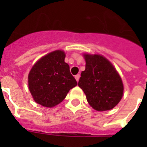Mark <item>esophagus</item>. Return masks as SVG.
I'll use <instances>...</instances> for the list:
<instances>
[{"label": "esophagus", "instance_id": "34e87169", "mask_svg": "<svg viewBox=\"0 0 147 147\" xmlns=\"http://www.w3.org/2000/svg\"><path fill=\"white\" fill-rule=\"evenodd\" d=\"M75 78H76V81H77V82H78V80H79V78H80V75H79V74H77L76 76H75Z\"/></svg>", "mask_w": 147, "mask_h": 147}]
</instances>
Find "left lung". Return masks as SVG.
<instances>
[{
    "instance_id": "obj_1",
    "label": "left lung",
    "mask_w": 147,
    "mask_h": 147,
    "mask_svg": "<svg viewBox=\"0 0 147 147\" xmlns=\"http://www.w3.org/2000/svg\"><path fill=\"white\" fill-rule=\"evenodd\" d=\"M85 70L82 71L78 86L88 104L98 111L114 108L123 97V85L114 65L100 55L84 54Z\"/></svg>"
}]
</instances>
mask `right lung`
<instances>
[{
  "label": "right lung",
  "instance_id": "obj_1",
  "mask_svg": "<svg viewBox=\"0 0 147 147\" xmlns=\"http://www.w3.org/2000/svg\"><path fill=\"white\" fill-rule=\"evenodd\" d=\"M65 57L64 51H53L38 60L29 73L30 92L33 100L43 107L59 105L77 85Z\"/></svg>",
  "mask_w": 147,
  "mask_h": 147
}]
</instances>
